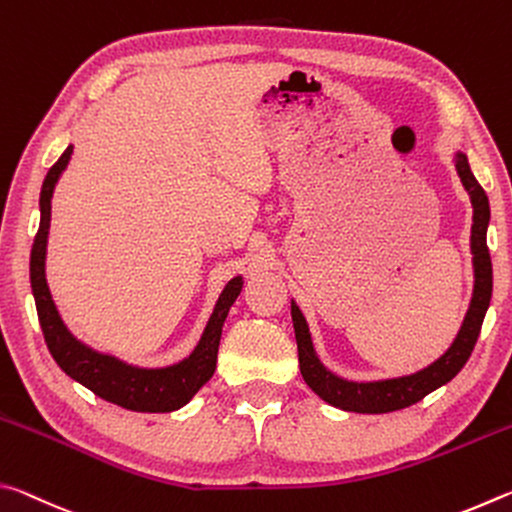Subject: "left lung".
<instances>
[{"mask_svg": "<svg viewBox=\"0 0 512 512\" xmlns=\"http://www.w3.org/2000/svg\"><path fill=\"white\" fill-rule=\"evenodd\" d=\"M454 164L458 171V178L470 194L472 201V237H470V250H472V268H474V289L472 300L467 307V314L463 318V325L458 329L456 339L445 350V354L429 363L427 368L411 375L391 377V379H375V381H352L334 375L323 361H320L318 352L311 341V332L307 325V318L302 316L296 300H291V318L293 329H296V343H298V361L302 379L314 391L320 400L336 406L341 411L352 413H391L400 411L420 402L422 397L436 391V388L445 386L452 381L461 368L470 359V354L479 339L485 311L490 307L492 298V262L488 253V244H485V235H488L490 223V203L485 196L483 187L476 183L474 173L467 162V155L463 151L454 153Z\"/></svg>", "mask_w": 512, "mask_h": 512, "instance_id": "left-lung-1", "label": "left lung"}]
</instances>
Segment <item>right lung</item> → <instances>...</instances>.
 <instances>
[{
	"mask_svg": "<svg viewBox=\"0 0 512 512\" xmlns=\"http://www.w3.org/2000/svg\"><path fill=\"white\" fill-rule=\"evenodd\" d=\"M72 151L74 146L69 144L58 162L49 169L45 183H42L40 228L31 250V291L33 298H36V309L47 348L67 377L79 381V384L90 388L101 400L117 404L121 409L137 413H169L183 409L214 375L223 323L228 318L230 307L235 305L241 287H244V275H235L225 284L196 348L185 359L171 363V366H133V363L94 350L88 343L76 339L58 314L45 273L51 225V196H54L58 180L67 169Z\"/></svg>",
	"mask_w": 512,
	"mask_h": 512,
	"instance_id": "right-lung-1",
	"label": "right lung"
}]
</instances>
